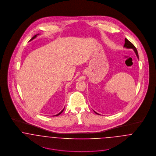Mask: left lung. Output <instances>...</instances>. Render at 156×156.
<instances>
[{
	"label": "left lung",
	"mask_w": 156,
	"mask_h": 156,
	"mask_svg": "<svg viewBox=\"0 0 156 156\" xmlns=\"http://www.w3.org/2000/svg\"><path fill=\"white\" fill-rule=\"evenodd\" d=\"M124 47H126V48H132V49H133V50L134 51V52H135V53H136V55L137 58L139 59V55H138V53H137V51L136 48V47H134V45L130 41H129L127 38H125V44H124ZM94 112H95V113L99 115V114L97 113L96 112L94 111Z\"/></svg>",
	"instance_id": "1"
}]
</instances>
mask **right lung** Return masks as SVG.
Wrapping results in <instances>:
<instances>
[{
	"label": "right lung",
	"mask_w": 156,
	"mask_h": 156,
	"mask_svg": "<svg viewBox=\"0 0 156 156\" xmlns=\"http://www.w3.org/2000/svg\"><path fill=\"white\" fill-rule=\"evenodd\" d=\"M38 35V34H37V35H34V37H32V38H31L30 40V41H31V40H32L33 39H34L35 38H36V37H37V36ZM64 108L63 109V110H62V111L60 112H59V113L58 114H57V115H55V116H58V115H60V114H61V113H62V112L64 111Z\"/></svg>",
	"instance_id": "right-lung-1"
}]
</instances>
